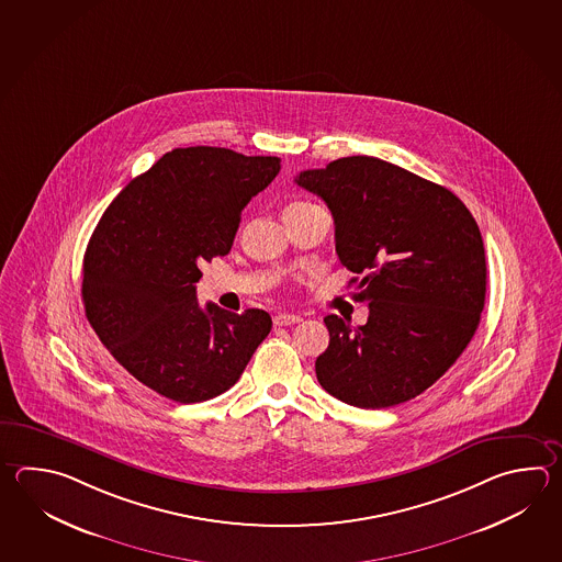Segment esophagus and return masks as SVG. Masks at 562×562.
<instances>
[{"instance_id": "esophagus-1", "label": "esophagus", "mask_w": 562, "mask_h": 562, "mask_svg": "<svg viewBox=\"0 0 562 562\" xmlns=\"http://www.w3.org/2000/svg\"><path fill=\"white\" fill-rule=\"evenodd\" d=\"M302 321L296 314H276L274 324L276 326H290V324H299Z\"/></svg>"}]
</instances>
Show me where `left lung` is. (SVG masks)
Segmentation results:
<instances>
[{
	"label": "left lung",
	"instance_id": "1",
	"mask_svg": "<svg viewBox=\"0 0 562 562\" xmlns=\"http://www.w3.org/2000/svg\"><path fill=\"white\" fill-rule=\"evenodd\" d=\"M294 182L321 195L334 218L336 254L362 278L356 300L368 322L336 314L316 358V376L334 398L389 408L432 386L479 328L486 294L481 229L447 188L390 161L348 156Z\"/></svg>",
	"mask_w": 562,
	"mask_h": 562
}]
</instances>
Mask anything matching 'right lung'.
I'll list each match as a JSON object with an SVG mask.
<instances>
[{
  "label": "right lung",
  "instance_id": "right-lung-1",
  "mask_svg": "<svg viewBox=\"0 0 562 562\" xmlns=\"http://www.w3.org/2000/svg\"><path fill=\"white\" fill-rule=\"evenodd\" d=\"M278 172L276 156L176 148L127 183L93 229L81 282L88 322L134 379L170 401L232 389L272 330L263 310L202 308L195 282L200 263L229 252L241 210Z\"/></svg>",
  "mask_w": 562,
  "mask_h": 562
}]
</instances>
